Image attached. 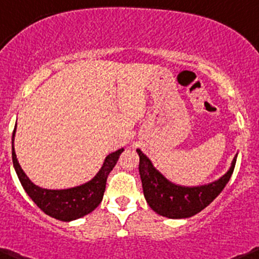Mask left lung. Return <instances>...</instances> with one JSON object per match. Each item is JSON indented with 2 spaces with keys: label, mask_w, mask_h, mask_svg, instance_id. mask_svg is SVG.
I'll use <instances>...</instances> for the list:
<instances>
[{
  "label": "left lung",
  "mask_w": 259,
  "mask_h": 259,
  "mask_svg": "<svg viewBox=\"0 0 259 259\" xmlns=\"http://www.w3.org/2000/svg\"><path fill=\"white\" fill-rule=\"evenodd\" d=\"M137 153L140 156L138 170L148 206L159 215L172 220L192 217L212 203L231 180L237 161L236 154L229 169L218 180L207 185L188 187L164 177L141 149H137Z\"/></svg>",
  "instance_id": "1"
}]
</instances>
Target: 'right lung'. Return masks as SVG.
<instances>
[{
    "instance_id": "1",
    "label": "right lung",
    "mask_w": 259,
    "mask_h": 259,
    "mask_svg": "<svg viewBox=\"0 0 259 259\" xmlns=\"http://www.w3.org/2000/svg\"><path fill=\"white\" fill-rule=\"evenodd\" d=\"M15 135L16 126L12 135V161L21 185L39 209L44 210L50 217L63 222L78 220L97 208L103 198L108 175L116 166L122 152L124 151L123 148H119L108 154L103 161L102 167L89 182L71 188L49 189L34 185L21 168L13 146Z\"/></svg>"
}]
</instances>
